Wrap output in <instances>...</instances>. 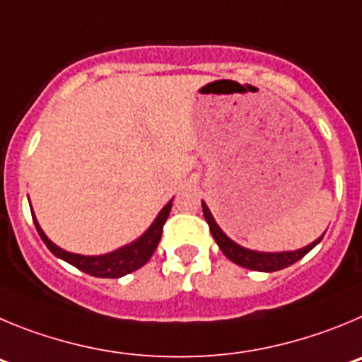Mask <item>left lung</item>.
I'll list each match as a JSON object with an SVG mask.
<instances>
[{
  "mask_svg": "<svg viewBox=\"0 0 362 362\" xmlns=\"http://www.w3.org/2000/svg\"><path fill=\"white\" fill-rule=\"evenodd\" d=\"M202 211H204L205 221L209 223L211 234H213V238L216 240L221 252L226 254L227 258L233 263H236V265L245 267V269L250 270H258V272H276V270H281L285 269V267H291L292 263L301 259L305 254L310 252V250L321 242V238H317V240L312 242L310 245L303 247V249L298 250H286V252H258V250L245 249V247L234 243L233 240L218 227V223L214 221L213 214H211L209 207L205 205V202H202Z\"/></svg>",
  "mask_w": 362,
  "mask_h": 362,
  "instance_id": "8db88e82",
  "label": "left lung"
}]
</instances>
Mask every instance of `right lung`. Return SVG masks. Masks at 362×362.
Returning a JSON list of instances; mask_svg holds the SVG:
<instances>
[{"label":"right lung","instance_id":"add662e5","mask_svg":"<svg viewBox=\"0 0 362 362\" xmlns=\"http://www.w3.org/2000/svg\"><path fill=\"white\" fill-rule=\"evenodd\" d=\"M171 205L173 200H169L168 204L162 207V211L158 213V216L155 218V221L151 223L148 230L142 234L139 240H135L129 245L120 247V249L113 250V252L103 254V256H83V254H74L63 250L61 247H57L55 243H52L47 238V234L43 233V229L39 227L37 220L34 218L35 229H37L39 236L45 242V245L52 250V254H55L57 258L64 259L70 265L77 267L79 270L86 272L90 276H95V278H120V276H126L133 270L141 269L142 265L149 262V258L153 256L155 249H157L158 242L162 238V229H164V223L169 216V211H171ZM32 211V209H30Z\"/></svg>","mask_w":362,"mask_h":362}]
</instances>
